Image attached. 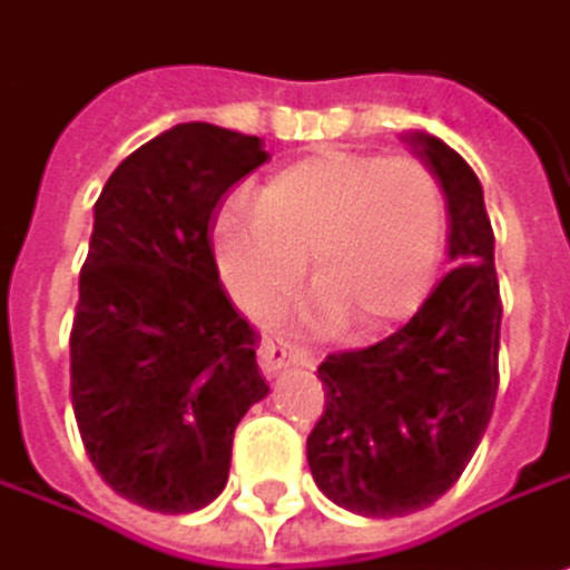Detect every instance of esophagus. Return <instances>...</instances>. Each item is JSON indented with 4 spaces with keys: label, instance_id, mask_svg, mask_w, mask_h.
<instances>
[{
    "label": "esophagus",
    "instance_id": "obj_1",
    "mask_svg": "<svg viewBox=\"0 0 570 570\" xmlns=\"http://www.w3.org/2000/svg\"><path fill=\"white\" fill-rule=\"evenodd\" d=\"M283 364H311V354L301 344L287 341V337H266L259 344V368L266 375H273V372L283 368Z\"/></svg>",
    "mask_w": 570,
    "mask_h": 570
}]
</instances>
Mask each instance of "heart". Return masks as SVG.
<instances>
[{
    "label": "heart",
    "mask_w": 570,
    "mask_h": 570,
    "mask_svg": "<svg viewBox=\"0 0 570 570\" xmlns=\"http://www.w3.org/2000/svg\"><path fill=\"white\" fill-rule=\"evenodd\" d=\"M445 243V191L412 155L321 151L276 171L256 206L233 198L213 219L219 276L239 311L259 317L304 276L307 317H344L357 334L412 314L429 294Z\"/></svg>",
    "instance_id": "heart-1"
}]
</instances>
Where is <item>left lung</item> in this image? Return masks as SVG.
I'll return each instance as SVG.
<instances>
[{
	"instance_id": "8db88e82",
	"label": "left lung",
	"mask_w": 570,
	"mask_h": 570,
	"mask_svg": "<svg viewBox=\"0 0 570 570\" xmlns=\"http://www.w3.org/2000/svg\"><path fill=\"white\" fill-rule=\"evenodd\" d=\"M450 206V259L425 304L389 337L321 361L324 412L307 463L327 500L402 517L450 490L490 425L500 385V279L476 171L439 138L415 135Z\"/></svg>"
}]
</instances>
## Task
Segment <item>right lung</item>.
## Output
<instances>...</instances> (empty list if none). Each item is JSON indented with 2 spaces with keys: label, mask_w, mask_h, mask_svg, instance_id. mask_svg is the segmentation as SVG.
<instances>
[{
  "label": "right lung",
  "mask_w": 570,
  "mask_h": 570,
  "mask_svg": "<svg viewBox=\"0 0 570 570\" xmlns=\"http://www.w3.org/2000/svg\"><path fill=\"white\" fill-rule=\"evenodd\" d=\"M263 161L256 135L191 120L131 151L94 206L70 399L94 470L145 510L213 503L239 419L269 392L209 236L219 198Z\"/></svg>",
  "instance_id": "1"
}]
</instances>
